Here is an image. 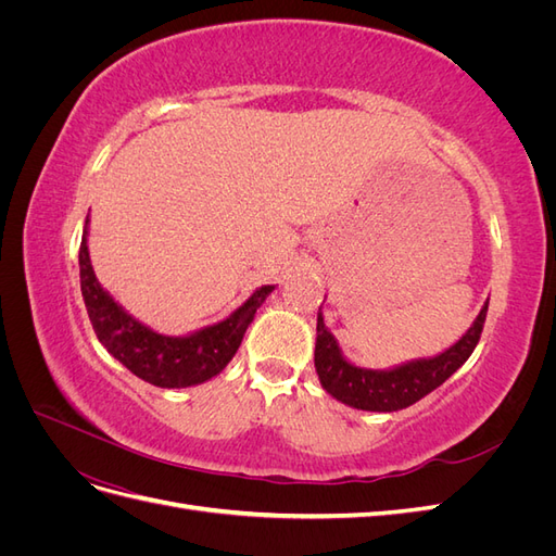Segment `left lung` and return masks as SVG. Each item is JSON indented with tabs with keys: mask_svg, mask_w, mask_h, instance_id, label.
Returning <instances> with one entry per match:
<instances>
[{
	"mask_svg": "<svg viewBox=\"0 0 556 556\" xmlns=\"http://www.w3.org/2000/svg\"><path fill=\"white\" fill-rule=\"evenodd\" d=\"M484 301L473 325L466 329L462 339L439 352L433 357H419L396 364L392 368H364L352 364L336 341V336L327 329L323 306L317 311V336H315V371L319 384L336 401L345 403L350 408L371 410V413H394L408 408L419 399L431 394L441 387L457 368L473 355L480 341L482 325L486 317Z\"/></svg>",
	"mask_w": 556,
	"mask_h": 556,
	"instance_id": "obj_1",
	"label": "left lung"
}]
</instances>
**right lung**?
I'll list each match as a JSON object with an SVG mask.
<instances>
[{
    "instance_id": "add662e5",
    "label": "right lung",
    "mask_w": 556,
    "mask_h": 556,
    "mask_svg": "<svg viewBox=\"0 0 556 556\" xmlns=\"http://www.w3.org/2000/svg\"><path fill=\"white\" fill-rule=\"evenodd\" d=\"M88 233L90 215L83 227L78 266L83 301H86L97 339L134 376L164 390L201 384L223 374V368L237 355L257 308L276 290V285H262L220 323L185 336H164L139 323L102 288L90 262Z\"/></svg>"
}]
</instances>
